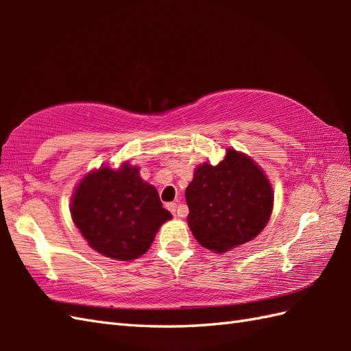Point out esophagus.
Returning a JSON list of instances; mask_svg holds the SVG:
<instances>
[{"mask_svg":"<svg viewBox=\"0 0 351 351\" xmlns=\"http://www.w3.org/2000/svg\"><path fill=\"white\" fill-rule=\"evenodd\" d=\"M166 208H167V210H169V211H170L171 214H173V215L176 214V210H178V205H176L175 202H170V204H167V205H166Z\"/></svg>","mask_w":351,"mask_h":351,"instance_id":"esophagus-1","label":"esophagus"}]
</instances>
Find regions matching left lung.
Instances as JSON below:
<instances>
[{"instance_id":"8db88e82","label":"left lung","mask_w":351,"mask_h":351,"mask_svg":"<svg viewBox=\"0 0 351 351\" xmlns=\"http://www.w3.org/2000/svg\"><path fill=\"white\" fill-rule=\"evenodd\" d=\"M189 226L202 247L225 253L258 237L273 211L264 170L232 147L219 164H199L185 190Z\"/></svg>"}]
</instances>
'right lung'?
<instances>
[{"instance_id":"add662e5","label":"right lung","mask_w":351,"mask_h":351,"mask_svg":"<svg viewBox=\"0 0 351 351\" xmlns=\"http://www.w3.org/2000/svg\"><path fill=\"white\" fill-rule=\"evenodd\" d=\"M71 215L87 244L116 261L145 255L162 223L171 219L158 191L130 162L84 175L72 195Z\"/></svg>"}]
</instances>
